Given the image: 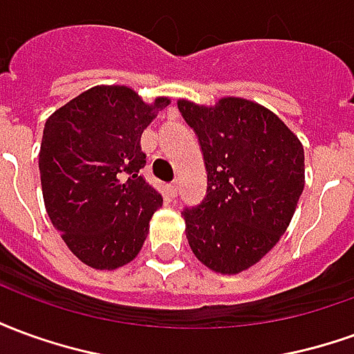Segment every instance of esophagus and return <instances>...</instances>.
Returning a JSON list of instances; mask_svg holds the SVG:
<instances>
[{
	"label": "esophagus",
	"mask_w": 354,
	"mask_h": 354,
	"mask_svg": "<svg viewBox=\"0 0 354 354\" xmlns=\"http://www.w3.org/2000/svg\"><path fill=\"white\" fill-rule=\"evenodd\" d=\"M167 192H169L170 197H176V195H178V182H172V184L167 185Z\"/></svg>",
	"instance_id": "1"
}]
</instances>
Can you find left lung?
<instances>
[{
  "label": "left lung",
  "instance_id": "left-lung-1",
  "mask_svg": "<svg viewBox=\"0 0 354 354\" xmlns=\"http://www.w3.org/2000/svg\"><path fill=\"white\" fill-rule=\"evenodd\" d=\"M178 109L199 136L207 195L185 208L195 258L237 274L266 256L290 225L305 185L304 146L258 102L223 96L214 106L180 98Z\"/></svg>",
  "mask_w": 354,
  "mask_h": 354
}]
</instances>
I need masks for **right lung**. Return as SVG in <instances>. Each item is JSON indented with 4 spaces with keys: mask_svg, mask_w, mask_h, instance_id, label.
I'll list each match as a JSON object with an SVG mask.
<instances>
[{
    "mask_svg": "<svg viewBox=\"0 0 354 354\" xmlns=\"http://www.w3.org/2000/svg\"><path fill=\"white\" fill-rule=\"evenodd\" d=\"M170 98L151 104L124 85H98L45 121L39 174L45 208L66 246L94 269H117L142 250L161 193L140 176L142 132Z\"/></svg>",
    "mask_w": 354,
    "mask_h": 354,
    "instance_id": "1",
    "label": "right lung"
}]
</instances>
